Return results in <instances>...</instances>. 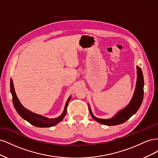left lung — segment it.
<instances>
[{
	"instance_id": "1",
	"label": "left lung",
	"mask_w": 158,
	"mask_h": 158,
	"mask_svg": "<svg viewBox=\"0 0 158 158\" xmlns=\"http://www.w3.org/2000/svg\"><path fill=\"white\" fill-rule=\"evenodd\" d=\"M137 80L136 84V88L135 93H134L133 97L130 103L128 106L125 107L121 111L118 112L113 117L109 119H102L95 117L89 107V110L90 114L95 121L102 124V125L113 126L120 125L127 121L128 119L130 118L134 114H135L136 111L140 108L143 97H144V77L141 69L137 66Z\"/></svg>"
}]
</instances>
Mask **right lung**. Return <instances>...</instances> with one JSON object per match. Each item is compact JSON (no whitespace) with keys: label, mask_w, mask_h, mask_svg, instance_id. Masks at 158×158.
I'll use <instances>...</instances> for the list:
<instances>
[{"label":"right lung","mask_w":158,"mask_h":158,"mask_svg":"<svg viewBox=\"0 0 158 158\" xmlns=\"http://www.w3.org/2000/svg\"><path fill=\"white\" fill-rule=\"evenodd\" d=\"M10 92L12 95V102L14 108L16 109V111L26 121L29 122L32 125L37 127H41V128H45V127H51L54 126L56 124H58L63 120L64 116L66 114V108H67L69 102L71 97H70L67 102L65 104V107L63 113H62L60 116L55 118H48L45 117H43L40 114H38L36 113H33L29 110L26 109L23 107L21 103L19 101L18 98H17V95L16 94L15 91H14V84L12 80H10Z\"/></svg>","instance_id":"right-lung-1"}]
</instances>
